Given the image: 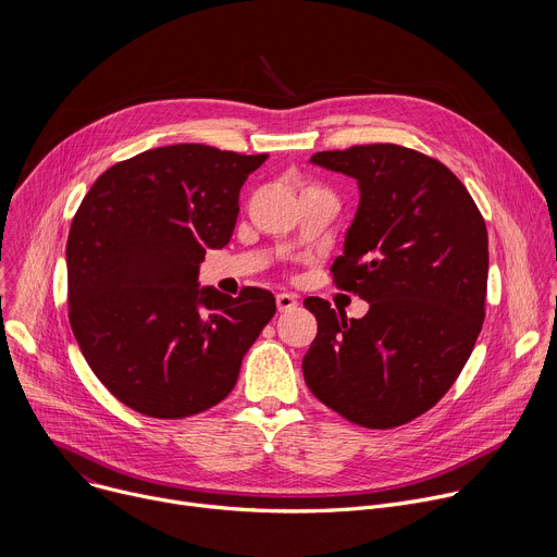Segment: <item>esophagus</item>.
Here are the masks:
<instances>
[{
	"instance_id": "esophagus-1",
	"label": "esophagus",
	"mask_w": 557,
	"mask_h": 557,
	"mask_svg": "<svg viewBox=\"0 0 557 557\" xmlns=\"http://www.w3.org/2000/svg\"><path fill=\"white\" fill-rule=\"evenodd\" d=\"M275 304H277V310L280 312H288V310H295L297 308V297L290 295V293H280L275 297Z\"/></svg>"
}]
</instances>
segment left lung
Here are the masks:
<instances>
[{"label":"left lung","instance_id":"left-lung-1","mask_svg":"<svg viewBox=\"0 0 557 557\" xmlns=\"http://www.w3.org/2000/svg\"><path fill=\"white\" fill-rule=\"evenodd\" d=\"M310 163L357 181L359 207L331 271L370 308L346 320L326 299H304L317 317L306 385L350 423L404 425L438 404L481 335L485 220L443 163L401 145L317 151Z\"/></svg>","mask_w":557,"mask_h":557}]
</instances>
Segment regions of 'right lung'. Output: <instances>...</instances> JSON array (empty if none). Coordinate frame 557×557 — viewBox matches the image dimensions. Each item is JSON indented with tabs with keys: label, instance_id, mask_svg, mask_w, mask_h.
Returning a JSON list of instances; mask_svg holds the SVG:
<instances>
[{
	"label": "right lung",
	"instance_id": "right-lung-1",
	"mask_svg": "<svg viewBox=\"0 0 557 557\" xmlns=\"http://www.w3.org/2000/svg\"><path fill=\"white\" fill-rule=\"evenodd\" d=\"M269 153L200 143L112 165L78 207L65 247L70 326L88 366L127 408L185 419L220 404L275 314V297L198 284L222 249L240 189Z\"/></svg>",
	"mask_w": 557,
	"mask_h": 557
}]
</instances>
